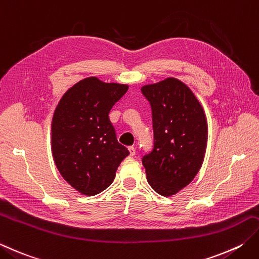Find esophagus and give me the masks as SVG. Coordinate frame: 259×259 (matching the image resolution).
I'll use <instances>...</instances> for the list:
<instances>
[{"mask_svg":"<svg viewBox=\"0 0 259 259\" xmlns=\"http://www.w3.org/2000/svg\"><path fill=\"white\" fill-rule=\"evenodd\" d=\"M129 153H130V156H135L136 155V148H135V147H133V146H131V147H129Z\"/></svg>","mask_w":259,"mask_h":259,"instance_id":"esophagus-1","label":"esophagus"}]
</instances>
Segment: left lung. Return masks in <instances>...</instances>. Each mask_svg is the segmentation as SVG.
<instances>
[{"mask_svg":"<svg viewBox=\"0 0 259 259\" xmlns=\"http://www.w3.org/2000/svg\"><path fill=\"white\" fill-rule=\"evenodd\" d=\"M151 106L154 147L141 158L149 185L163 196L189 185L203 163L207 123L193 92L169 77L141 88Z\"/></svg>","mask_w":259,"mask_h":259,"instance_id":"left-lung-1","label":"left lung"}]
</instances>
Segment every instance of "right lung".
<instances>
[{"instance_id": "1", "label": "right lung", "mask_w": 259, "mask_h": 259, "mask_svg": "<svg viewBox=\"0 0 259 259\" xmlns=\"http://www.w3.org/2000/svg\"><path fill=\"white\" fill-rule=\"evenodd\" d=\"M128 85L104 83L96 77L79 80L55 110L52 149L60 175L76 191L95 195L109 187L129 150L116 140L109 119L112 106Z\"/></svg>"}]
</instances>
